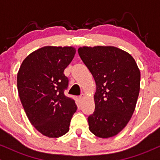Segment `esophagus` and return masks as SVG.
Segmentation results:
<instances>
[{
	"label": "esophagus",
	"instance_id": "esophagus-1",
	"mask_svg": "<svg viewBox=\"0 0 160 160\" xmlns=\"http://www.w3.org/2000/svg\"><path fill=\"white\" fill-rule=\"evenodd\" d=\"M79 98H80V101H82V99L84 98V95H83V94H81V95H80V97H79Z\"/></svg>",
	"mask_w": 160,
	"mask_h": 160
}]
</instances>
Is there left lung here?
<instances>
[{
    "mask_svg": "<svg viewBox=\"0 0 160 160\" xmlns=\"http://www.w3.org/2000/svg\"><path fill=\"white\" fill-rule=\"evenodd\" d=\"M80 58L96 84L95 111L88 117L95 136L107 138L123 129L135 111L141 74L133 57L114 47H83Z\"/></svg>",
    "mask_w": 160,
    "mask_h": 160,
    "instance_id": "8db88e82",
    "label": "left lung"
}]
</instances>
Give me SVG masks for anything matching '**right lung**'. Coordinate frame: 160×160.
Listing matches in <instances>:
<instances>
[{
    "mask_svg": "<svg viewBox=\"0 0 160 160\" xmlns=\"http://www.w3.org/2000/svg\"><path fill=\"white\" fill-rule=\"evenodd\" d=\"M71 47H44L28 56L17 74L19 98L29 121L42 135L58 138L69 131L78 107L64 93V71L74 58Z\"/></svg>",
    "mask_w": 160,
    "mask_h": 160,
    "instance_id": "right-lung-1",
    "label": "right lung"
}]
</instances>
